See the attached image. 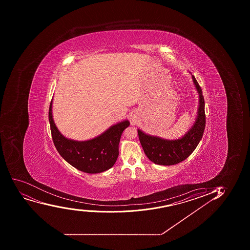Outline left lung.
<instances>
[{
    "label": "left lung",
    "instance_id": "8db88e82",
    "mask_svg": "<svg viewBox=\"0 0 250 250\" xmlns=\"http://www.w3.org/2000/svg\"><path fill=\"white\" fill-rule=\"evenodd\" d=\"M193 82L200 97V106L194 126L182 139L166 140L156 136H150L138 129L139 141L141 143L146 156L153 163L161 166H173L185 161L194 150L202 138L205 128V99L202 89L195 77Z\"/></svg>",
    "mask_w": 250,
    "mask_h": 250
}]
</instances>
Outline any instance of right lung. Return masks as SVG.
I'll use <instances>...</instances> for the list:
<instances>
[{"label": "right lung", "instance_id": "right-lung-1", "mask_svg": "<svg viewBox=\"0 0 250 250\" xmlns=\"http://www.w3.org/2000/svg\"><path fill=\"white\" fill-rule=\"evenodd\" d=\"M49 121L53 142L60 156L78 170L88 173H102L114 166L118 157L121 134L129 125V121H122L88 141L67 139L60 134L53 120L52 100Z\"/></svg>", "mask_w": 250, "mask_h": 250}]
</instances>
